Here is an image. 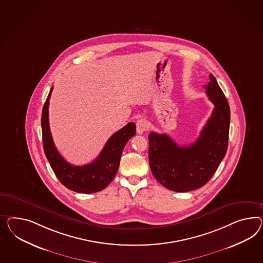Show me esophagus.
Wrapping results in <instances>:
<instances>
[{
	"label": "esophagus",
	"instance_id": "1",
	"mask_svg": "<svg viewBox=\"0 0 263 263\" xmlns=\"http://www.w3.org/2000/svg\"><path fill=\"white\" fill-rule=\"evenodd\" d=\"M137 133L138 134H142L144 131L148 129V122L145 119H140L137 121Z\"/></svg>",
	"mask_w": 263,
	"mask_h": 263
}]
</instances>
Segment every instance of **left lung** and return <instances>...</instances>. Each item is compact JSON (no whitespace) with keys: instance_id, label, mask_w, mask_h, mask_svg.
Segmentation results:
<instances>
[{"instance_id":"8db88e82","label":"left lung","mask_w":263,"mask_h":263,"mask_svg":"<svg viewBox=\"0 0 263 263\" xmlns=\"http://www.w3.org/2000/svg\"><path fill=\"white\" fill-rule=\"evenodd\" d=\"M214 105L213 114L195 142L179 146L166 134L151 132L149 165L157 181L173 192H191L213 177L227 152L230 129V106L213 74L205 86Z\"/></svg>"}]
</instances>
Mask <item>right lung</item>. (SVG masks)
<instances>
[{
	"label": "right lung",
	"instance_id": "obj_1",
	"mask_svg": "<svg viewBox=\"0 0 263 263\" xmlns=\"http://www.w3.org/2000/svg\"><path fill=\"white\" fill-rule=\"evenodd\" d=\"M51 87L42 110L43 147L50 166L58 180L73 192L93 193L104 190L116 176L120 167L123 148L136 134V124L129 122L110 137L100 155L91 163L77 166L65 161L54 145L49 124V103Z\"/></svg>",
	"mask_w": 263,
	"mask_h": 263
}]
</instances>
